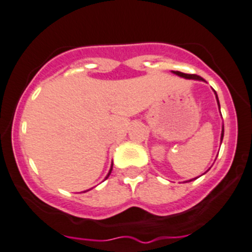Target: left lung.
<instances>
[{
  "instance_id": "left-lung-1",
  "label": "left lung",
  "mask_w": 252,
  "mask_h": 252,
  "mask_svg": "<svg viewBox=\"0 0 252 252\" xmlns=\"http://www.w3.org/2000/svg\"><path fill=\"white\" fill-rule=\"evenodd\" d=\"M171 72L174 73V74H176V76L179 77H183V78H187V79H195V81H203L205 82V79L201 78L200 76H196V74H187V73H183V72H179V70H171ZM214 93H215V97H216V102H218V107H219V110H220V103H219V98H218V94H216V92L214 91ZM222 138H224V126H222V130H221V138H220V140L222 142ZM196 179V178H195ZM192 180V179H191ZM191 180H189V182H191Z\"/></svg>"
}]
</instances>
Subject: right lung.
Returning a JSON list of instances; mask_svg holds the SVG:
<instances>
[{"label": "right lung", "instance_id": "1", "mask_svg": "<svg viewBox=\"0 0 252 252\" xmlns=\"http://www.w3.org/2000/svg\"><path fill=\"white\" fill-rule=\"evenodd\" d=\"M112 168H113V166H112ZM112 168H110V170H109V173H108V175H107V178H108V176H109V175H110V173H112ZM107 178H105V179H107Z\"/></svg>", "mask_w": 252, "mask_h": 252}]
</instances>
